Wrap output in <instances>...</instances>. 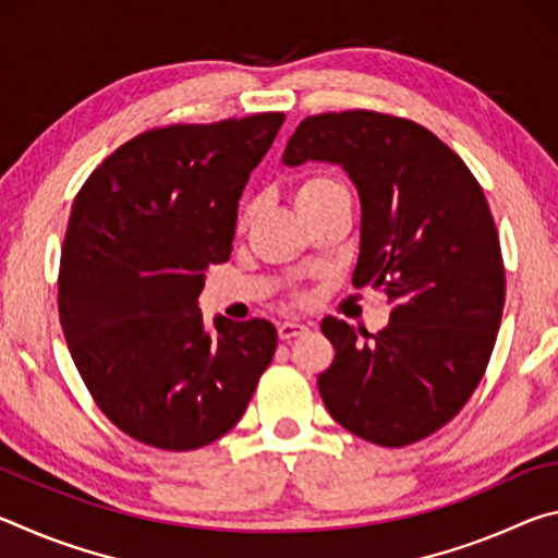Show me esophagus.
<instances>
[{
  "label": "esophagus",
  "instance_id": "34e87169",
  "mask_svg": "<svg viewBox=\"0 0 558 558\" xmlns=\"http://www.w3.org/2000/svg\"><path fill=\"white\" fill-rule=\"evenodd\" d=\"M305 332H307V327L300 325V323H292V319L278 325V335H280V339H286V342H290V339H295V337L305 335Z\"/></svg>",
  "mask_w": 558,
  "mask_h": 558
}]
</instances>
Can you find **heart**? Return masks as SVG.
<instances>
[{"instance_id":"obj_1","label":"heart","mask_w":558,"mask_h":558,"mask_svg":"<svg viewBox=\"0 0 558 558\" xmlns=\"http://www.w3.org/2000/svg\"><path fill=\"white\" fill-rule=\"evenodd\" d=\"M339 194H349L347 186L339 182L337 177L332 174H313L307 177L305 182H300V186L295 189V204L298 206H307V204H317V202H325V199H332V196ZM251 216V206H245L241 211V226L248 221Z\"/></svg>"}]
</instances>
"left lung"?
Returning a JSON list of instances; mask_svg holds the SVG:
<instances>
[{"mask_svg":"<svg viewBox=\"0 0 558 558\" xmlns=\"http://www.w3.org/2000/svg\"><path fill=\"white\" fill-rule=\"evenodd\" d=\"M339 165L362 202L354 288H381L391 319L369 335L323 319L335 362L317 376L339 426L384 448L456 418L487 369L505 307L502 251L483 186L418 122L374 110L310 116L282 162Z\"/></svg>","mask_w":558,"mask_h":558,"instance_id":"obj_1","label":"left lung"}]
</instances>
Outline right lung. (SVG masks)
<instances>
[{"instance_id": "obj_1", "label": "right lung", "mask_w": 558, "mask_h": 558, "mask_svg": "<svg viewBox=\"0 0 558 558\" xmlns=\"http://www.w3.org/2000/svg\"><path fill=\"white\" fill-rule=\"evenodd\" d=\"M286 116L147 130L75 196L59 315L98 409L145 446L196 450L229 433L276 354L268 319L204 327V272L229 260L239 199Z\"/></svg>"}]
</instances>
